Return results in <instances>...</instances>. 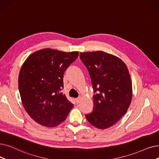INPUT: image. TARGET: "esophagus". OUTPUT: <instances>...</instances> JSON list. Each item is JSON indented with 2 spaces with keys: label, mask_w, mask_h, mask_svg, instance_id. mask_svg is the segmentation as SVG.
Here are the masks:
<instances>
[{
  "label": "esophagus",
  "mask_w": 159,
  "mask_h": 159,
  "mask_svg": "<svg viewBox=\"0 0 159 159\" xmlns=\"http://www.w3.org/2000/svg\"><path fill=\"white\" fill-rule=\"evenodd\" d=\"M81 99H82V98H77V99H75V101H76V102H77V103H79V102H80Z\"/></svg>",
  "instance_id": "esophagus-1"
}]
</instances>
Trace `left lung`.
<instances>
[{"mask_svg": "<svg viewBox=\"0 0 159 159\" xmlns=\"http://www.w3.org/2000/svg\"><path fill=\"white\" fill-rule=\"evenodd\" d=\"M80 58L95 92L93 110L86 118L93 126L107 129L121 119L130 105L133 86L128 68L120 58L101 51L80 52Z\"/></svg>", "mask_w": 159, "mask_h": 159, "instance_id": "1", "label": "left lung"}]
</instances>
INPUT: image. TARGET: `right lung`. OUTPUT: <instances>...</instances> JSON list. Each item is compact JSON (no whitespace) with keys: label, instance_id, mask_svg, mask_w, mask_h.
I'll return each mask as SVG.
<instances>
[{"label":"right lung","instance_id":"obj_1","mask_svg":"<svg viewBox=\"0 0 159 159\" xmlns=\"http://www.w3.org/2000/svg\"><path fill=\"white\" fill-rule=\"evenodd\" d=\"M78 56V51L47 48L32 53L23 64L18 80L20 99L26 112L40 125H58L73 107L60 91L66 70Z\"/></svg>","mask_w":159,"mask_h":159}]
</instances>
